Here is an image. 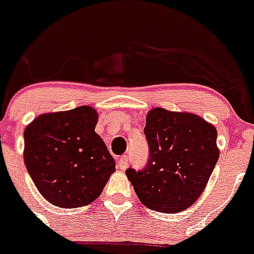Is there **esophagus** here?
<instances>
[{"mask_svg":"<svg viewBox=\"0 0 254 254\" xmlns=\"http://www.w3.org/2000/svg\"><path fill=\"white\" fill-rule=\"evenodd\" d=\"M127 164H128V157H127L126 155H123L119 157V160H118L117 168L121 170H125L126 168H127Z\"/></svg>","mask_w":254,"mask_h":254,"instance_id":"34e87169","label":"esophagus"}]
</instances>
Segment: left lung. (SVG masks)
<instances>
[{
	"instance_id": "1",
	"label": "left lung",
	"mask_w": 254,
	"mask_h": 254,
	"mask_svg": "<svg viewBox=\"0 0 254 254\" xmlns=\"http://www.w3.org/2000/svg\"><path fill=\"white\" fill-rule=\"evenodd\" d=\"M144 133L149 145L147 168L126 174L145 207L177 214L195 203L219 159L218 131L199 115L155 107Z\"/></svg>"
}]
</instances>
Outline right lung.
<instances>
[{
	"mask_svg": "<svg viewBox=\"0 0 254 254\" xmlns=\"http://www.w3.org/2000/svg\"><path fill=\"white\" fill-rule=\"evenodd\" d=\"M92 106L46 113L24 128L23 160L50 203L74 208L94 202L115 172V161L95 132Z\"/></svg>",
	"mask_w": 254,
	"mask_h": 254,
	"instance_id": "right-lung-1",
	"label": "right lung"
}]
</instances>
